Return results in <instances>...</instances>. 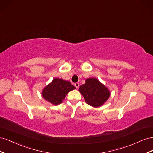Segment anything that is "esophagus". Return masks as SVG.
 Wrapping results in <instances>:
<instances>
[{
    "label": "esophagus",
    "mask_w": 153,
    "mask_h": 153,
    "mask_svg": "<svg viewBox=\"0 0 153 153\" xmlns=\"http://www.w3.org/2000/svg\"><path fill=\"white\" fill-rule=\"evenodd\" d=\"M75 86L76 87V88H77V89H78V87H79V86H80V84H79V83H75Z\"/></svg>",
    "instance_id": "obj_1"
}]
</instances>
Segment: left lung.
Returning a JSON list of instances; mask_svg holds the SVG:
<instances>
[{"label":"left lung","mask_w":153,"mask_h":153,"mask_svg":"<svg viewBox=\"0 0 153 153\" xmlns=\"http://www.w3.org/2000/svg\"><path fill=\"white\" fill-rule=\"evenodd\" d=\"M79 92L84 96L85 102L93 107H100L108 100L110 91L96 78H89L80 86Z\"/></svg>","instance_id":"8db88e82"}]
</instances>
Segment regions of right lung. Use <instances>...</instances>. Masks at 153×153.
I'll return each instance as SVG.
<instances>
[{
	"instance_id": "add662e5",
	"label": "right lung",
	"mask_w": 153,
	"mask_h": 153,
	"mask_svg": "<svg viewBox=\"0 0 153 153\" xmlns=\"http://www.w3.org/2000/svg\"><path fill=\"white\" fill-rule=\"evenodd\" d=\"M76 89L69 81L55 78L42 91L43 98L53 105L61 104L69 92Z\"/></svg>"
}]
</instances>
